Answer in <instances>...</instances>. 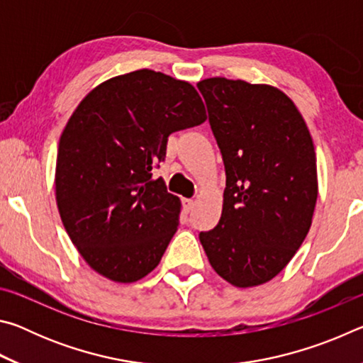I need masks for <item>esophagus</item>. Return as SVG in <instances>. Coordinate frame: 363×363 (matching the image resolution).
I'll return each mask as SVG.
<instances>
[{
    "label": "esophagus",
    "instance_id": "obj_1",
    "mask_svg": "<svg viewBox=\"0 0 363 363\" xmlns=\"http://www.w3.org/2000/svg\"><path fill=\"white\" fill-rule=\"evenodd\" d=\"M194 205H195V201H194L192 199H186V200H184V208H186L187 211L192 210Z\"/></svg>",
    "mask_w": 363,
    "mask_h": 363
}]
</instances>
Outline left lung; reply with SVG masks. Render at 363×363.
Listing matches in <instances>:
<instances>
[{
    "label": "left lung",
    "mask_w": 363,
    "mask_h": 363,
    "mask_svg": "<svg viewBox=\"0 0 363 363\" xmlns=\"http://www.w3.org/2000/svg\"><path fill=\"white\" fill-rule=\"evenodd\" d=\"M223 155V214L200 232L211 267L238 288L284 270L311 229L315 150L293 101L269 84L208 78L196 84Z\"/></svg>",
    "instance_id": "8db88e82"
}]
</instances>
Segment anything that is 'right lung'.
<instances>
[{
  "instance_id": "right-lung-1",
  "label": "right lung",
  "mask_w": 363,
  "mask_h": 363,
  "mask_svg": "<svg viewBox=\"0 0 363 363\" xmlns=\"http://www.w3.org/2000/svg\"><path fill=\"white\" fill-rule=\"evenodd\" d=\"M205 120L192 84L149 69L110 78L79 102L59 140L56 200L91 269L133 284L158 266L181 201L152 169L171 133Z\"/></svg>"
}]
</instances>
